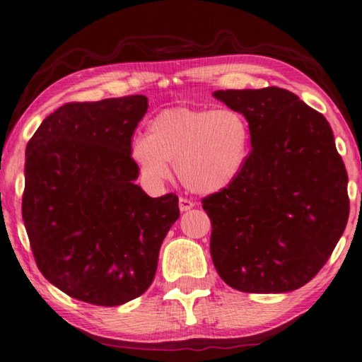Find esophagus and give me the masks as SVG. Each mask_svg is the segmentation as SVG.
I'll return each mask as SVG.
<instances>
[{
  "label": "esophagus",
  "instance_id": "1",
  "mask_svg": "<svg viewBox=\"0 0 362 362\" xmlns=\"http://www.w3.org/2000/svg\"><path fill=\"white\" fill-rule=\"evenodd\" d=\"M194 202H191V200H187V199H180V210L181 211H189L191 210V208H194Z\"/></svg>",
  "mask_w": 362,
  "mask_h": 362
}]
</instances>
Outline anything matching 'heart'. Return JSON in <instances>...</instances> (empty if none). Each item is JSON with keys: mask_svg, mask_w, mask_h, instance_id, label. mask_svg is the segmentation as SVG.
Instances as JSON below:
<instances>
[{"mask_svg": "<svg viewBox=\"0 0 362 362\" xmlns=\"http://www.w3.org/2000/svg\"><path fill=\"white\" fill-rule=\"evenodd\" d=\"M250 127L242 114L223 107H168L148 125V136L133 139L130 157L151 186H160L175 162L177 180L195 194L229 187L250 154Z\"/></svg>", "mask_w": 362, "mask_h": 362, "instance_id": "heart-1", "label": "heart"}]
</instances>
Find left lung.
Listing matches in <instances>:
<instances>
[{
	"instance_id": "left-lung-1",
	"label": "left lung",
	"mask_w": 362,
	"mask_h": 362,
	"mask_svg": "<svg viewBox=\"0 0 362 362\" xmlns=\"http://www.w3.org/2000/svg\"><path fill=\"white\" fill-rule=\"evenodd\" d=\"M248 120L251 152L224 191L202 200L210 252L233 289L289 293L307 284L345 230L348 176L326 117L286 88L216 90Z\"/></svg>"
}]
</instances>
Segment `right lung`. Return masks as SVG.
I'll return each mask as SVG.
<instances>
[{
	"instance_id": "add662e5",
	"label": "right lung",
	"mask_w": 362,
	"mask_h": 362,
	"mask_svg": "<svg viewBox=\"0 0 362 362\" xmlns=\"http://www.w3.org/2000/svg\"><path fill=\"white\" fill-rule=\"evenodd\" d=\"M146 111L144 95L66 103L25 152L22 216L37 269L93 305H122L151 286L180 218L175 194L152 199L135 185L132 135Z\"/></svg>"
}]
</instances>
